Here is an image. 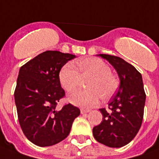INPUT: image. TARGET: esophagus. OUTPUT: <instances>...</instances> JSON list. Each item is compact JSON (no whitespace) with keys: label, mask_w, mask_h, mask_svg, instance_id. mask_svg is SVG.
<instances>
[{"label":"esophagus","mask_w":159,"mask_h":159,"mask_svg":"<svg viewBox=\"0 0 159 159\" xmlns=\"http://www.w3.org/2000/svg\"><path fill=\"white\" fill-rule=\"evenodd\" d=\"M88 112H90V109H81V113H82V114L88 113Z\"/></svg>","instance_id":"1"}]
</instances>
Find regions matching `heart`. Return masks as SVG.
I'll return each mask as SVG.
<instances>
[{
	"label": "heart",
	"instance_id": "heart-1",
	"mask_svg": "<svg viewBox=\"0 0 159 159\" xmlns=\"http://www.w3.org/2000/svg\"><path fill=\"white\" fill-rule=\"evenodd\" d=\"M82 77L88 78V90L71 95L68 100L75 105L91 108L103 100L110 99L119 86V80L111 72V68L102 59L86 58L78 62V69L72 63H67L59 71V79L63 88L74 92L79 87Z\"/></svg>",
	"mask_w": 159,
	"mask_h": 159
}]
</instances>
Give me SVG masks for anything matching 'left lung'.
<instances>
[{"instance_id":"1","label":"left lung","mask_w":159,"mask_h":159,"mask_svg":"<svg viewBox=\"0 0 159 159\" xmlns=\"http://www.w3.org/2000/svg\"><path fill=\"white\" fill-rule=\"evenodd\" d=\"M100 56L117 70L120 85L109 101V108L100 109L103 119L100 124L94 126L93 135L106 146L120 148L133 140L142 124L146 98L142 76L122 58L105 54Z\"/></svg>"}]
</instances>
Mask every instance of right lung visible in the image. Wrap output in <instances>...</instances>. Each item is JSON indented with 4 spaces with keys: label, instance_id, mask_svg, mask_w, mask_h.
Here are the masks:
<instances>
[{
    "label": "right lung",
    "instance_id": "right-lung-1",
    "mask_svg": "<svg viewBox=\"0 0 159 159\" xmlns=\"http://www.w3.org/2000/svg\"><path fill=\"white\" fill-rule=\"evenodd\" d=\"M76 56L57 50H47L26 63L19 69L15 101L19 125L25 136L37 146H51L70 132L80 109L71 104L57 109L65 96L59 73Z\"/></svg>",
    "mask_w": 159,
    "mask_h": 159
}]
</instances>
